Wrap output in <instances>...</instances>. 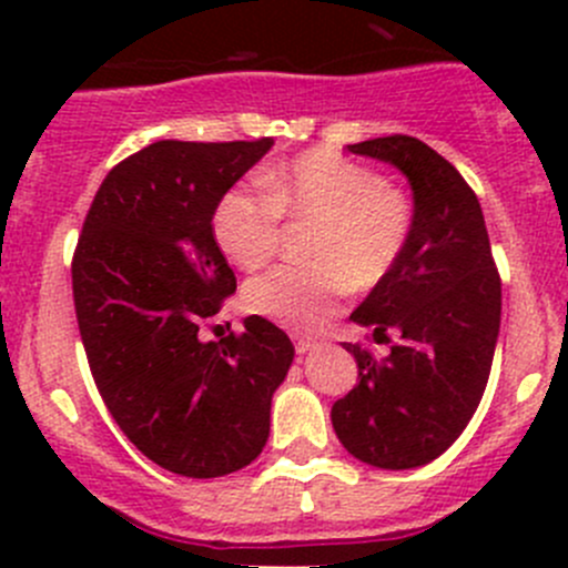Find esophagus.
<instances>
[{"mask_svg":"<svg viewBox=\"0 0 568 568\" xmlns=\"http://www.w3.org/2000/svg\"><path fill=\"white\" fill-rule=\"evenodd\" d=\"M294 346H296V354H307V352H316L321 343L316 341V337L294 335Z\"/></svg>","mask_w":568,"mask_h":568,"instance_id":"34e87169","label":"esophagus"}]
</instances>
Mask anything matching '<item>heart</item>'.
Listing matches in <instances>:
<instances>
[{"label":"heart","instance_id":"b5f03b06","mask_svg":"<svg viewBox=\"0 0 568 568\" xmlns=\"http://www.w3.org/2000/svg\"><path fill=\"white\" fill-rule=\"evenodd\" d=\"M263 189L233 186L214 209V239L244 272L266 266L280 247V222L316 220L311 266H277L250 280L244 307L311 332L352 288H374L404 255L412 203L365 164L332 151H307L263 175Z\"/></svg>","mask_w":568,"mask_h":568}]
</instances>
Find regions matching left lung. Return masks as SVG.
<instances>
[{"label": "left lung", "mask_w": 568, "mask_h": 568, "mask_svg": "<svg viewBox=\"0 0 568 568\" xmlns=\"http://www.w3.org/2000/svg\"><path fill=\"white\" fill-rule=\"evenodd\" d=\"M393 164L412 186V236L395 268L352 313L382 341L385 359L357 343L359 382L332 406L337 439L354 459L412 469L437 459L480 404L500 332V274L478 197L459 170L415 136H376L348 145Z\"/></svg>", "instance_id": "left-lung-1"}]
</instances>
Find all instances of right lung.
Segmentation results:
<instances>
[{
    "mask_svg": "<svg viewBox=\"0 0 568 568\" xmlns=\"http://www.w3.org/2000/svg\"><path fill=\"white\" fill-rule=\"evenodd\" d=\"M274 145L159 140L95 192L73 252V305L95 387L120 432L159 467L220 478L261 456L294 343L261 316L200 341L236 291L214 239L222 194Z\"/></svg>",
    "mask_w": 568,
    "mask_h": 568,
    "instance_id": "obj_1",
    "label": "right lung"
}]
</instances>
